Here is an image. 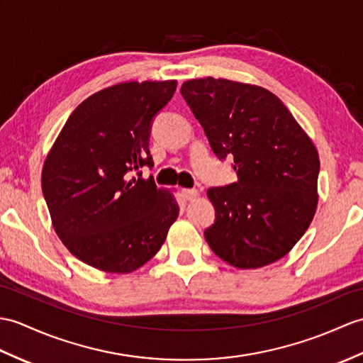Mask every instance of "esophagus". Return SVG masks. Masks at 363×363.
<instances>
[{"instance_id": "34e87169", "label": "esophagus", "mask_w": 363, "mask_h": 363, "mask_svg": "<svg viewBox=\"0 0 363 363\" xmlns=\"http://www.w3.org/2000/svg\"><path fill=\"white\" fill-rule=\"evenodd\" d=\"M182 195L187 201H193V199H196L199 196V191L196 189H185L182 191Z\"/></svg>"}]
</instances>
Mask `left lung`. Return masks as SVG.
Listing matches in <instances>:
<instances>
[{"label": "left lung", "instance_id": "left-lung-1", "mask_svg": "<svg viewBox=\"0 0 363 363\" xmlns=\"http://www.w3.org/2000/svg\"><path fill=\"white\" fill-rule=\"evenodd\" d=\"M181 94L218 157L233 156L238 182L208 189L215 254L238 269L275 263L308 230L318 204L314 142L274 92L227 79H193Z\"/></svg>", "mask_w": 363, "mask_h": 363}]
</instances>
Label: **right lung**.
<instances>
[{"label":"right lung","instance_id":"right-lung-1","mask_svg":"<svg viewBox=\"0 0 363 363\" xmlns=\"http://www.w3.org/2000/svg\"><path fill=\"white\" fill-rule=\"evenodd\" d=\"M176 80L123 82L74 109L50 147L41 189L58 238L83 263L130 274L153 258L178 220L173 191L131 178L153 167L150 126Z\"/></svg>","mask_w":363,"mask_h":363}]
</instances>
